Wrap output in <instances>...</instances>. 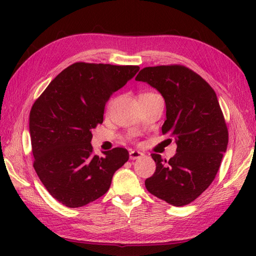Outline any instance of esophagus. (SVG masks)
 Masks as SVG:
<instances>
[{"label":"esophagus","instance_id":"1","mask_svg":"<svg viewBox=\"0 0 256 256\" xmlns=\"http://www.w3.org/2000/svg\"><path fill=\"white\" fill-rule=\"evenodd\" d=\"M144 154L142 153V152H138V150H131L130 152V160H138V158H140Z\"/></svg>","mask_w":256,"mask_h":256}]
</instances>
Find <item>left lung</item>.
<instances>
[{"instance_id":"8db88e82","label":"left lung","mask_w":256,"mask_h":256,"mask_svg":"<svg viewBox=\"0 0 256 256\" xmlns=\"http://www.w3.org/2000/svg\"><path fill=\"white\" fill-rule=\"evenodd\" d=\"M135 80L164 98L162 132L177 144L170 160L152 154L156 170L145 180L146 189L172 206L188 204L214 182L226 150L229 134L218 98L204 79L180 64L143 68Z\"/></svg>"}]
</instances>
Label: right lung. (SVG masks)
I'll list each match as a JSON object with an SVG mask.
<instances>
[{
	"instance_id": "right-lung-1",
	"label": "right lung",
	"mask_w": 256,
	"mask_h": 256,
	"mask_svg": "<svg viewBox=\"0 0 256 256\" xmlns=\"http://www.w3.org/2000/svg\"><path fill=\"white\" fill-rule=\"evenodd\" d=\"M138 66L76 62L48 84L30 113L34 168L54 198L78 208L100 198L112 177L128 160L116 148L94 154L92 128L103 122L113 92L121 89Z\"/></svg>"
}]
</instances>
